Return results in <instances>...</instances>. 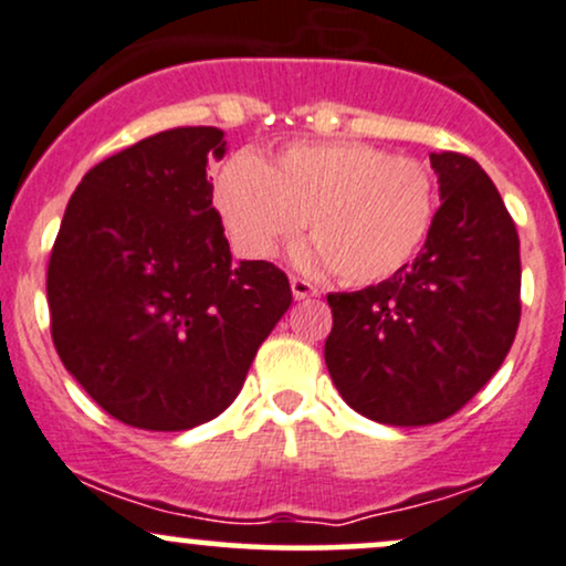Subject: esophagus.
Listing matches in <instances>:
<instances>
[{"mask_svg": "<svg viewBox=\"0 0 566 566\" xmlns=\"http://www.w3.org/2000/svg\"><path fill=\"white\" fill-rule=\"evenodd\" d=\"M291 294H294L296 302H302V298L317 296V294H321V291H317V285H312L310 281H304V277H291Z\"/></svg>", "mask_w": 566, "mask_h": 566, "instance_id": "34e87169", "label": "esophagus"}]
</instances>
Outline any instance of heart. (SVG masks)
I'll return each instance as SVG.
<instances>
[{
    "label": "heart",
    "instance_id": "heart-1",
    "mask_svg": "<svg viewBox=\"0 0 566 566\" xmlns=\"http://www.w3.org/2000/svg\"><path fill=\"white\" fill-rule=\"evenodd\" d=\"M214 206L243 256L270 259L307 217L315 238L296 251L298 264L378 283L427 243L437 179L418 158L357 139L296 143L272 164L251 153L232 156L217 175Z\"/></svg>",
    "mask_w": 566,
    "mask_h": 566
}]
</instances>
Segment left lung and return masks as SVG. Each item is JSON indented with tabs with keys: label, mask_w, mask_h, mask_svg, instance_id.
<instances>
[{
	"label": "left lung",
	"mask_w": 566,
	"mask_h": 566,
	"mask_svg": "<svg viewBox=\"0 0 566 566\" xmlns=\"http://www.w3.org/2000/svg\"><path fill=\"white\" fill-rule=\"evenodd\" d=\"M442 206L410 264L328 294L325 365L349 408L389 427L450 418L506 360L522 315L516 224L474 158L431 153Z\"/></svg>",
	"instance_id": "obj_1"
}]
</instances>
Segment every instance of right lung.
<instances>
[{"instance_id": "obj_1", "label": "right lung", "mask_w": 566, "mask_h": 566, "mask_svg": "<svg viewBox=\"0 0 566 566\" xmlns=\"http://www.w3.org/2000/svg\"><path fill=\"white\" fill-rule=\"evenodd\" d=\"M217 126H177L86 171L46 268L65 370L126 427L182 431L235 400L256 349L291 307L285 272L232 264L211 206Z\"/></svg>"}]
</instances>
